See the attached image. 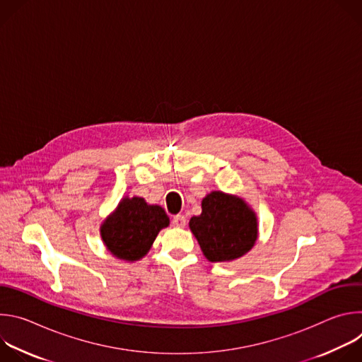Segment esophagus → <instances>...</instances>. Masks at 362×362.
Instances as JSON below:
<instances>
[{
	"label": "esophagus",
	"mask_w": 362,
	"mask_h": 362,
	"mask_svg": "<svg viewBox=\"0 0 362 362\" xmlns=\"http://www.w3.org/2000/svg\"><path fill=\"white\" fill-rule=\"evenodd\" d=\"M172 225L175 228H185L186 226V218L183 215H176L172 219Z\"/></svg>",
	"instance_id": "obj_1"
}]
</instances>
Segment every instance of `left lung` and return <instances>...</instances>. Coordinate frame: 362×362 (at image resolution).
<instances>
[{"label": "left lung", "mask_w": 362, "mask_h": 362, "mask_svg": "<svg viewBox=\"0 0 362 362\" xmlns=\"http://www.w3.org/2000/svg\"><path fill=\"white\" fill-rule=\"evenodd\" d=\"M256 216L247 204L223 192H212L202 200V214L189 222L203 255L211 262L243 256L257 238Z\"/></svg>", "instance_id": "left-lung-1"}]
</instances>
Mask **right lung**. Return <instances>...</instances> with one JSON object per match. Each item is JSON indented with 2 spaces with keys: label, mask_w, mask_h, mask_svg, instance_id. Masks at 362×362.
Wrapping results in <instances>:
<instances>
[{
  "label": "right lung",
  "mask_w": 362,
  "mask_h": 362,
  "mask_svg": "<svg viewBox=\"0 0 362 362\" xmlns=\"http://www.w3.org/2000/svg\"><path fill=\"white\" fill-rule=\"evenodd\" d=\"M169 225L166 212L143 197L123 199L117 211L101 226V238L110 252L126 261L143 257L160 229Z\"/></svg>",
  "instance_id": "1"
}]
</instances>
